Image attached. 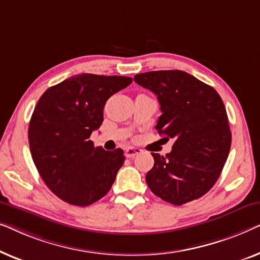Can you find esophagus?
Instances as JSON below:
<instances>
[{"label":"esophagus","instance_id":"esophagus-1","mask_svg":"<svg viewBox=\"0 0 260 260\" xmlns=\"http://www.w3.org/2000/svg\"><path fill=\"white\" fill-rule=\"evenodd\" d=\"M140 152H141V149L138 147H127L125 149V155L127 156V158H134V156L138 155Z\"/></svg>","mask_w":260,"mask_h":260}]
</instances>
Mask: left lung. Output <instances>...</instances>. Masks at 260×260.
I'll return each mask as SVG.
<instances>
[{
  "instance_id": "8db88e82",
  "label": "left lung",
  "mask_w": 260,
  "mask_h": 260,
  "mask_svg": "<svg viewBox=\"0 0 260 260\" xmlns=\"http://www.w3.org/2000/svg\"><path fill=\"white\" fill-rule=\"evenodd\" d=\"M134 81L158 96L162 114L155 128L165 139H174L165 156L152 153L154 166L146 174L148 187L178 206L206 194L231 148L232 135L220 95L182 71L141 73Z\"/></svg>"
}]
</instances>
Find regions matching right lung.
<instances>
[{"instance_id":"right-lung-1","label":"right lung","mask_w":260,"mask_h":260,"mask_svg":"<svg viewBox=\"0 0 260 260\" xmlns=\"http://www.w3.org/2000/svg\"><path fill=\"white\" fill-rule=\"evenodd\" d=\"M132 81L83 73L50 87L38 101L28 128L31 158L63 202L88 206L111 189L125 161L123 151L94 147L89 138L104 121L106 101Z\"/></svg>"}]
</instances>
